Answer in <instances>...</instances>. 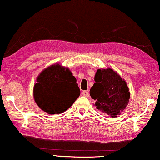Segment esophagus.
I'll return each mask as SVG.
<instances>
[{
    "label": "esophagus",
    "instance_id": "obj_1",
    "mask_svg": "<svg viewBox=\"0 0 160 160\" xmlns=\"http://www.w3.org/2000/svg\"><path fill=\"white\" fill-rule=\"evenodd\" d=\"M82 95L86 97H89V92H88V91H83L82 92Z\"/></svg>",
    "mask_w": 160,
    "mask_h": 160
}]
</instances>
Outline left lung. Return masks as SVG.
<instances>
[{"label": "left lung", "instance_id": "1", "mask_svg": "<svg viewBox=\"0 0 160 160\" xmlns=\"http://www.w3.org/2000/svg\"><path fill=\"white\" fill-rule=\"evenodd\" d=\"M90 96L96 101L95 106L101 112L115 118L126 109L130 92L126 81L111 68L98 69Z\"/></svg>", "mask_w": 160, "mask_h": 160}]
</instances>
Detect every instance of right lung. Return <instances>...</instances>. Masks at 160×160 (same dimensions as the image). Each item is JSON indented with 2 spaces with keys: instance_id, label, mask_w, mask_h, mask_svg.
I'll return each mask as SVG.
<instances>
[{
  "instance_id": "add662e5",
  "label": "right lung",
  "mask_w": 160,
  "mask_h": 160,
  "mask_svg": "<svg viewBox=\"0 0 160 160\" xmlns=\"http://www.w3.org/2000/svg\"><path fill=\"white\" fill-rule=\"evenodd\" d=\"M76 79L68 68L58 63L42 71L34 86V99L48 114H60L73 105L80 95Z\"/></svg>"
}]
</instances>
